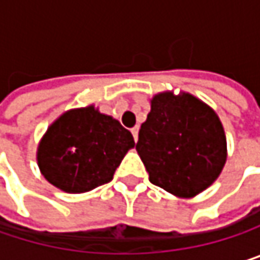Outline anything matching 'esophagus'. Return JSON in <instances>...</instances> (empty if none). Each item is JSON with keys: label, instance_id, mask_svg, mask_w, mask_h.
<instances>
[{"label": "esophagus", "instance_id": "1", "mask_svg": "<svg viewBox=\"0 0 260 260\" xmlns=\"http://www.w3.org/2000/svg\"><path fill=\"white\" fill-rule=\"evenodd\" d=\"M131 132H132V135H134V140L137 141V140H138V126H134V128L131 129Z\"/></svg>", "mask_w": 260, "mask_h": 260}]
</instances>
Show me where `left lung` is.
I'll list each match as a JSON object with an SVG mask.
<instances>
[{
  "label": "left lung",
  "instance_id": "1",
  "mask_svg": "<svg viewBox=\"0 0 260 260\" xmlns=\"http://www.w3.org/2000/svg\"><path fill=\"white\" fill-rule=\"evenodd\" d=\"M153 185L191 199L218 179L228 141L217 113L191 93L161 91L150 99V113L135 146Z\"/></svg>",
  "mask_w": 260,
  "mask_h": 260
}]
</instances>
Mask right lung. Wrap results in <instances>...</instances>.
Segmentation results:
<instances>
[{
	"label": "right lung",
	"mask_w": 260,
	"mask_h": 260,
	"mask_svg": "<svg viewBox=\"0 0 260 260\" xmlns=\"http://www.w3.org/2000/svg\"><path fill=\"white\" fill-rule=\"evenodd\" d=\"M134 137L94 105L74 108L54 120L37 146L40 173L55 188L81 194L113 179Z\"/></svg>",
	"instance_id": "1"
}]
</instances>
